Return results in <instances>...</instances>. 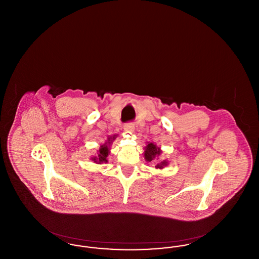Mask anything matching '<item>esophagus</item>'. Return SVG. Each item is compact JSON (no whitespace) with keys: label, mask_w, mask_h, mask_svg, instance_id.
Wrapping results in <instances>:
<instances>
[{"label":"esophagus","mask_w":259,"mask_h":259,"mask_svg":"<svg viewBox=\"0 0 259 259\" xmlns=\"http://www.w3.org/2000/svg\"><path fill=\"white\" fill-rule=\"evenodd\" d=\"M124 130L128 133H133L135 130V124L133 122H128L124 124Z\"/></svg>","instance_id":"1"}]
</instances>
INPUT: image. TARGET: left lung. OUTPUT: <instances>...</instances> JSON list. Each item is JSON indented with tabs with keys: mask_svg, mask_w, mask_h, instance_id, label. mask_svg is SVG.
I'll use <instances>...</instances> for the list:
<instances>
[{
	"mask_svg": "<svg viewBox=\"0 0 259 259\" xmlns=\"http://www.w3.org/2000/svg\"><path fill=\"white\" fill-rule=\"evenodd\" d=\"M145 159L148 161V162H151V161L155 160L157 159V157L161 154L160 148L156 147L153 143H149L148 146L145 148ZM168 162L166 160L161 161L160 163L156 164L155 168L156 169H163L165 166H167Z\"/></svg>",
	"mask_w": 259,
	"mask_h": 259,
	"instance_id": "left-lung-1",
	"label": "left lung"
}]
</instances>
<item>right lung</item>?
Here are the masks:
<instances>
[{"label": "right lung", "mask_w": 259, "mask_h": 259, "mask_svg": "<svg viewBox=\"0 0 259 259\" xmlns=\"http://www.w3.org/2000/svg\"><path fill=\"white\" fill-rule=\"evenodd\" d=\"M115 139V135L113 137H110L108 139V142L105 143L104 145H102L100 147V149L98 150V156H95V157H92L91 159L94 161L95 163H104V162H108L107 160V157L109 155V152H110V149H109V146L111 145V142Z\"/></svg>", "instance_id": "right-lung-1"}]
</instances>
